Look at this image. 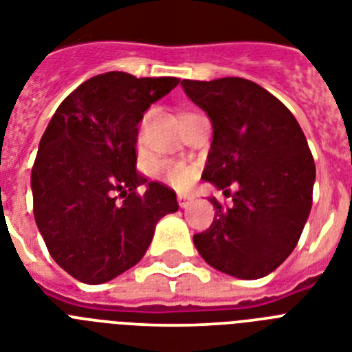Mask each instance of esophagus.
I'll list each match as a JSON object with an SVG mask.
<instances>
[{
	"label": "esophagus",
	"instance_id": "esophagus-1",
	"mask_svg": "<svg viewBox=\"0 0 352 352\" xmlns=\"http://www.w3.org/2000/svg\"><path fill=\"white\" fill-rule=\"evenodd\" d=\"M177 201H179V206H181V208H188L191 202V197L190 195H179L177 197Z\"/></svg>",
	"mask_w": 352,
	"mask_h": 352
}]
</instances>
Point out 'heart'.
<instances>
[{
    "label": "heart",
    "mask_w": 352,
    "mask_h": 352,
    "mask_svg": "<svg viewBox=\"0 0 352 352\" xmlns=\"http://www.w3.org/2000/svg\"><path fill=\"white\" fill-rule=\"evenodd\" d=\"M186 116H190V113H182V117ZM161 175L170 186H173L177 190H184V188H188L193 182L195 170L190 164H186V162L166 161L161 164Z\"/></svg>",
    "instance_id": "obj_1"
}]
</instances>
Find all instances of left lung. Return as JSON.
Listing matches in <instances>:
<instances>
[{
    "instance_id": "8db88e82",
    "label": "left lung",
    "mask_w": 352,
    "mask_h": 352,
    "mask_svg": "<svg viewBox=\"0 0 352 352\" xmlns=\"http://www.w3.org/2000/svg\"><path fill=\"white\" fill-rule=\"evenodd\" d=\"M186 96L210 116L213 142L202 179L233 204L210 199L213 224L193 235L215 270L262 278L298 244L313 204L315 161L295 116L260 85L242 77L182 79Z\"/></svg>"
}]
</instances>
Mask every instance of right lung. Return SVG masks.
<instances>
[{
	"label": "right lung",
	"mask_w": 352,
	"mask_h": 352,
	"mask_svg": "<svg viewBox=\"0 0 352 352\" xmlns=\"http://www.w3.org/2000/svg\"><path fill=\"white\" fill-rule=\"evenodd\" d=\"M179 81L99 74L59 104L43 133L30 177L34 219L48 253L82 284L135 265L157 222L179 208L175 191L135 170L137 124Z\"/></svg>",
	"instance_id": "1"
}]
</instances>
